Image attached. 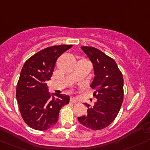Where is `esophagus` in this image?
I'll return each instance as SVG.
<instances>
[{
  "instance_id": "esophagus-1",
  "label": "esophagus",
  "mask_w": 150,
  "mask_h": 150,
  "mask_svg": "<svg viewBox=\"0 0 150 150\" xmlns=\"http://www.w3.org/2000/svg\"><path fill=\"white\" fill-rule=\"evenodd\" d=\"M70 102L71 103H77L78 102V100H77L76 98H75V97H73V96H72V97L70 98Z\"/></svg>"
}]
</instances>
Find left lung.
I'll return each mask as SVG.
<instances>
[{
	"label": "left lung",
	"instance_id": "1",
	"mask_svg": "<svg viewBox=\"0 0 150 150\" xmlns=\"http://www.w3.org/2000/svg\"><path fill=\"white\" fill-rule=\"evenodd\" d=\"M93 65L95 77L91 87L97 101L88 107L87 115L78 117L82 125L92 130L108 127L115 120L124 99V78L115 61L92 47H81Z\"/></svg>",
	"mask_w": 150,
	"mask_h": 150
}]
</instances>
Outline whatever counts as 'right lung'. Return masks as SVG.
I'll return each instance as SVG.
<instances>
[{
    "label": "right lung",
    "instance_id": "add662e5",
    "mask_svg": "<svg viewBox=\"0 0 150 150\" xmlns=\"http://www.w3.org/2000/svg\"><path fill=\"white\" fill-rule=\"evenodd\" d=\"M72 45L47 47L25 62L16 89V98L23 121L31 128L47 130L55 125L61 107L68 104L69 96L50 94L47 81L60 56Z\"/></svg>",
    "mask_w": 150,
    "mask_h": 150
}]
</instances>
